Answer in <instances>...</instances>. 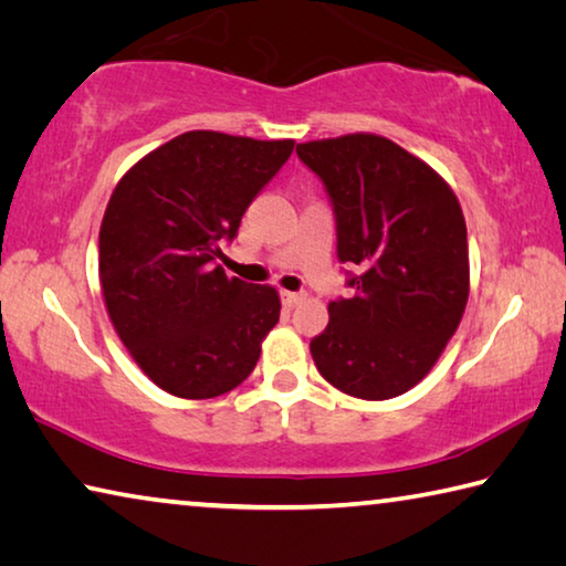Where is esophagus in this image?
Here are the masks:
<instances>
[{"label":"esophagus","mask_w":566,"mask_h":566,"mask_svg":"<svg viewBox=\"0 0 566 566\" xmlns=\"http://www.w3.org/2000/svg\"><path fill=\"white\" fill-rule=\"evenodd\" d=\"M281 298H283V305H289V308H293V305H298L303 301V293H293V291H281Z\"/></svg>","instance_id":"esophagus-1"}]
</instances>
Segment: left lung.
I'll return each instance as SVG.
<instances>
[{"label": "left lung", "mask_w": 566, "mask_h": 566, "mask_svg": "<svg viewBox=\"0 0 566 566\" xmlns=\"http://www.w3.org/2000/svg\"><path fill=\"white\" fill-rule=\"evenodd\" d=\"M326 185L354 298L328 303L311 356L331 386L386 401L429 374L469 301L464 212L449 182L381 135L295 147Z\"/></svg>", "instance_id": "left-lung-1"}]
</instances>
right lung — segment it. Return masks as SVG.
Segmentation results:
<instances>
[{"mask_svg":"<svg viewBox=\"0 0 566 566\" xmlns=\"http://www.w3.org/2000/svg\"><path fill=\"white\" fill-rule=\"evenodd\" d=\"M293 145L192 129L147 153L113 190L99 226L102 295L119 340L163 391L222 396L261 358L281 298L228 277L218 258Z\"/></svg>","mask_w":566,"mask_h":566,"instance_id":"1","label":"right lung"}]
</instances>
